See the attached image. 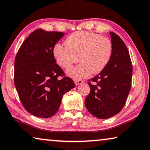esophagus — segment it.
<instances>
[{
  "instance_id": "1",
  "label": "esophagus",
  "mask_w": 150,
  "mask_h": 150,
  "mask_svg": "<svg viewBox=\"0 0 150 150\" xmlns=\"http://www.w3.org/2000/svg\"><path fill=\"white\" fill-rule=\"evenodd\" d=\"M74 81H75V85H79V84H82V83H84V80H81V79H75Z\"/></svg>"
}]
</instances>
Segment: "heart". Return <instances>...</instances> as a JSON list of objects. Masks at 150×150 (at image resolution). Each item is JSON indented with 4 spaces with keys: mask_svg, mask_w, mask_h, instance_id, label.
<instances>
[{
    "mask_svg": "<svg viewBox=\"0 0 150 150\" xmlns=\"http://www.w3.org/2000/svg\"><path fill=\"white\" fill-rule=\"evenodd\" d=\"M66 46L54 45L52 53L60 67L68 69L80 61L77 66L66 71L69 77L79 79L98 74L107 67L112 56L113 45L108 37L88 32H77L66 39Z\"/></svg>",
    "mask_w": 150,
    "mask_h": 150,
    "instance_id": "heart-1",
    "label": "heart"
}]
</instances>
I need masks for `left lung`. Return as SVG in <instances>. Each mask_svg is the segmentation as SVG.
<instances>
[{
    "instance_id": "left-lung-1",
    "label": "left lung",
    "mask_w": 150,
    "mask_h": 150,
    "mask_svg": "<svg viewBox=\"0 0 150 150\" xmlns=\"http://www.w3.org/2000/svg\"><path fill=\"white\" fill-rule=\"evenodd\" d=\"M112 56L107 67L88 79L91 91L85 106L93 115L107 119L118 113L126 103L132 86V64L125 43L116 34L110 32Z\"/></svg>"
}]
</instances>
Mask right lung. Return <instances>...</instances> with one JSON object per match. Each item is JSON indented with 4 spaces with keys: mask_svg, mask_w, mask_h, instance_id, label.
I'll return each mask as SVG.
<instances>
[{
    "mask_svg": "<svg viewBox=\"0 0 150 150\" xmlns=\"http://www.w3.org/2000/svg\"><path fill=\"white\" fill-rule=\"evenodd\" d=\"M64 35L62 32L36 30L23 41L15 58L14 79L18 97L25 109L37 117L48 118L55 114L64 94L75 86L53 56L54 45Z\"/></svg>",
    "mask_w": 150,
    "mask_h": 150,
    "instance_id": "obj_1",
    "label": "right lung"
}]
</instances>
